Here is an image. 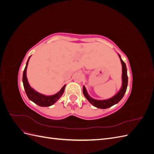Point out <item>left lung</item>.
Masks as SVG:
<instances>
[{
  "label": "left lung",
  "mask_w": 154,
  "mask_h": 154,
  "mask_svg": "<svg viewBox=\"0 0 154 154\" xmlns=\"http://www.w3.org/2000/svg\"><path fill=\"white\" fill-rule=\"evenodd\" d=\"M119 57L121 58L120 55L119 54ZM121 62L122 64V69H123V74H122V87L121 88L120 91L117 94L115 95L114 97H111V98L106 100H96L92 98L88 94H87V91L85 89V87L83 86V92L84 94L85 97L87 99V100L90 102V103L94 105V106L97 107L99 109H107L109 107H110L112 105L118 103V102L123 98V97L125 95V93L127 91V88L128 85V76H127V69L126 67L125 63L123 61L122 59L121 58Z\"/></svg>",
  "instance_id": "left-lung-1"
}]
</instances>
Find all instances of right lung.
<instances>
[{"instance_id": "obj_1", "label": "right lung", "mask_w": 154, "mask_h": 154, "mask_svg": "<svg viewBox=\"0 0 154 154\" xmlns=\"http://www.w3.org/2000/svg\"><path fill=\"white\" fill-rule=\"evenodd\" d=\"M30 57H29L28 60H27V62L26 63V66L24 69V72H23V77H22L23 85H24V87L26 94L30 100L33 101L35 103L40 106H49L52 105L60 98V97L62 96V95L63 94V93L64 92L66 85H64L62 88V89L60 90V92H58L57 94L53 96H49L41 94L40 93L35 91L34 89H32L29 84L28 81H27V76H26L27 67V64H28V62Z\"/></svg>"}]
</instances>
